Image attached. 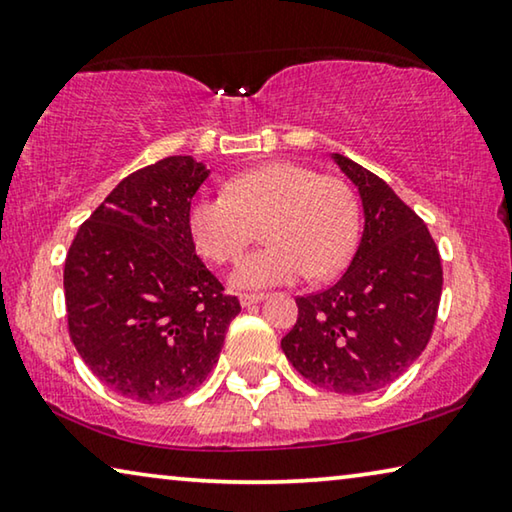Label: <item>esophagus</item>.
<instances>
[{
	"label": "esophagus",
	"mask_w": 512,
	"mask_h": 512,
	"mask_svg": "<svg viewBox=\"0 0 512 512\" xmlns=\"http://www.w3.org/2000/svg\"><path fill=\"white\" fill-rule=\"evenodd\" d=\"M265 298L263 293H240V305L242 307H251V305H258Z\"/></svg>",
	"instance_id": "34e87169"
}]
</instances>
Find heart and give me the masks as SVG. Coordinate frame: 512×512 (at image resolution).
I'll return each instance as SVG.
<instances>
[{"mask_svg": "<svg viewBox=\"0 0 512 512\" xmlns=\"http://www.w3.org/2000/svg\"><path fill=\"white\" fill-rule=\"evenodd\" d=\"M263 226L268 247L233 270L235 288H268L305 277L335 274L358 238V203L337 177L318 175L293 161L244 170L226 194L196 198L189 233L198 254L226 265L238 261Z\"/></svg>", "mask_w": 512, "mask_h": 512, "instance_id": "b5f03b06", "label": "heart"}]
</instances>
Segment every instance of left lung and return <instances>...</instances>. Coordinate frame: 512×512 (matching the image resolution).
<instances>
[{
    "label": "left lung",
    "instance_id": "obj_1",
    "mask_svg": "<svg viewBox=\"0 0 512 512\" xmlns=\"http://www.w3.org/2000/svg\"><path fill=\"white\" fill-rule=\"evenodd\" d=\"M358 187L365 228L346 272L298 298L281 339L286 358L318 388L365 395L395 381L432 337L443 270L425 221L381 177L332 154Z\"/></svg>",
    "mask_w": 512,
    "mask_h": 512
}]
</instances>
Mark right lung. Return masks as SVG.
Segmentation results:
<instances>
[{
  "mask_svg": "<svg viewBox=\"0 0 512 512\" xmlns=\"http://www.w3.org/2000/svg\"><path fill=\"white\" fill-rule=\"evenodd\" d=\"M210 170L166 157L131 173L78 228L64 263L71 342L96 379L173 402L217 365L240 300L196 256L191 198Z\"/></svg>",
  "mask_w": 512,
  "mask_h": 512,
  "instance_id": "1",
  "label": "right lung"
}]
</instances>
